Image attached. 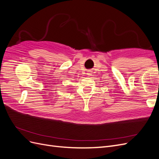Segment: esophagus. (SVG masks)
I'll return each mask as SVG.
<instances>
[{
	"instance_id": "esophagus-1",
	"label": "esophagus",
	"mask_w": 159,
	"mask_h": 159,
	"mask_svg": "<svg viewBox=\"0 0 159 159\" xmlns=\"http://www.w3.org/2000/svg\"><path fill=\"white\" fill-rule=\"evenodd\" d=\"M89 74H90V73H89V74H88V75H89Z\"/></svg>"
}]
</instances>
